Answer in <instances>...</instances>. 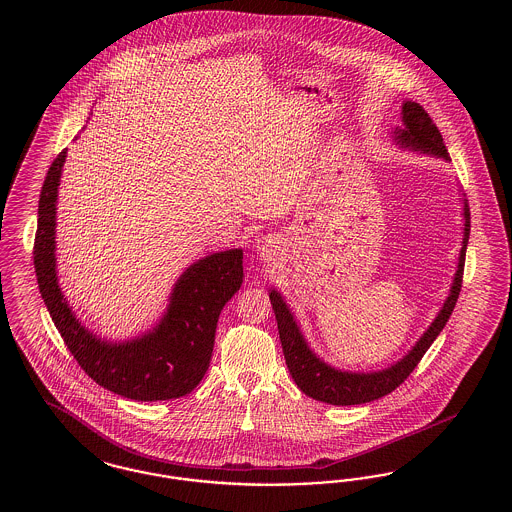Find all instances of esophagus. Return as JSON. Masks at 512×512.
Here are the masks:
<instances>
[{
    "mask_svg": "<svg viewBox=\"0 0 512 512\" xmlns=\"http://www.w3.org/2000/svg\"><path fill=\"white\" fill-rule=\"evenodd\" d=\"M272 242L270 240H265V242H261V244L257 245V253L261 255V259H270V255H272Z\"/></svg>",
    "mask_w": 512,
    "mask_h": 512,
    "instance_id": "esophagus-1",
    "label": "esophagus"
}]
</instances>
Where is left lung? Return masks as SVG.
<instances>
[{"label": "left lung", "instance_id": "obj_1", "mask_svg": "<svg viewBox=\"0 0 512 512\" xmlns=\"http://www.w3.org/2000/svg\"><path fill=\"white\" fill-rule=\"evenodd\" d=\"M401 119H403V126H397L393 132L395 134L393 140L397 146L418 151L422 155H430L436 159H443V161H451L438 126L432 122L430 115L418 103L405 101L401 107ZM463 203L464 228L463 244H461L463 247L459 253V263L451 282L449 295L445 297L432 324L411 347V351L405 353L403 359L395 361L393 365L386 366L382 370L351 372V370H340L336 366L328 365L309 347L282 293L276 288H270L268 297L278 322L282 351H284L286 365L292 374L293 382L297 384L299 390L322 403L345 407V405H363L368 401L380 399L407 380L414 366L420 363L424 353L430 349V345L438 338L439 332L445 328L459 299L461 282H463L464 255H466V245L470 236V211H468L466 199H463Z\"/></svg>", "mask_w": 512, "mask_h": 512}]
</instances>
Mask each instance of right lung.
Instances as JSON below:
<instances>
[{
  "label": "right lung",
  "mask_w": 512,
  "mask_h": 512,
  "mask_svg": "<svg viewBox=\"0 0 512 512\" xmlns=\"http://www.w3.org/2000/svg\"><path fill=\"white\" fill-rule=\"evenodd\" d=\"M65 159L67 149L55 157L44 180L34 240V268L49 317L78 365L105 390L134 401L188 395L211 363L220 311L244 282V251H217L186 268L151 330L124 341L101 338L76 318L57 278L55 219Z\"/></svg>",
  "instance_id": "right-lung-1"
}]
</instances>
